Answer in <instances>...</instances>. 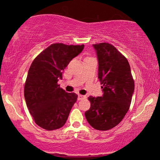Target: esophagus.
<instances>
[{"instance_id":"obj_1","label":"esophagus","mask_w":160,"mask_h":160,"mask_svg":"<svg viewBox=\"0 0 160 160\" xmlns=\"http://www.w3.org/2000/svg\"><path fill=\"white\" fill-rule=\"evenodd\" d=\"M84 98H86V96L82 95H78V100H81L84 99Z\"/></svg>"}]
</instances>
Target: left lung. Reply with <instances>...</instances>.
Returning <instances> with one entry per match:
<instances>
[{
	"mask_svg": "<svg viewBox=\"0 0 160 160\" xmlns=\"http://www.w3.org/2000/svg\"><path fill=\"white\" fill-rule=\"evenodd\" d=\"M92 47L103 94L101 97L88 98L91 107L85 117L93 128L108 130L119 124L130 108L134 81L128 60L113 45L100 43Z\"/></svg>",
	"mask_w": 160,
	"mask_h": 160,
	"instance_id": "left-lung-1",
	"label": "left lung"
}]
</instances>
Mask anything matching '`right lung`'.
Returning <instances> with one entry per match:
<instances>
[{"instance_id": "add662e5", "label": "right lung", "mask_w": 160, "mask_h": 160, "mask_svg": "<svg viewBox=\"0 0 160 160\" xmlns=\"http://www.w3.org/2000/svg\"><path fill=\"white\" fill-rule=\"evenodd\" d=\"M84 45L53 43L41 52L30 65L24 95L28 108L37 125L54 130L64 125L77 100L75 93H68L58 84L64 69Z\"/></svg>"}]
</instances>
